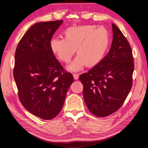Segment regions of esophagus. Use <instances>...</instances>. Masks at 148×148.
<instances>
[{"instance_id":"34e87169","label":"esophagus","mask_w":148,"mask_h":148,"mask_svg":"<svg viewBox=\"0 0 148 148\" xmlns=\"http://www.w3.org/2000/svg\"><path fill=\"white\" fill-rule=\"evenodd\" d=\"M73 75L74 79H75V80H77V79H79V74H77V73H74Z\"/></svg>"}]
</instances>
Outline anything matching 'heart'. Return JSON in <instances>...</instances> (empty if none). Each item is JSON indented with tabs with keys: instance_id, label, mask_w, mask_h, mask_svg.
Wrapping results in <instances>:
<instances>
[{
	"instance_id": "heart-1",
	"label": "heart",
	"mask_w": 148,
	"mask_h": 148,
	"mask_svg": "<svg viewBox=\"0 0 148 148\" xmlns=\"http://www.w3.org/2000/svg\"><path fill=\"white\" fill-rule=\"evenodd\" d=\"M64 38H52L49 46L60 60L68 63L76 53L78 54L67 69L79 71L86 64L96 66L104 58L110 43L109 31L103 26H74L66 28Z\"/></svg>"
}]
</instances>
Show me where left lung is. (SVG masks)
Wrapping results in <instances>:
<instances>
[{"instance_id":"left-lung-1","label":"left lung","mask_w":148,"mask_h":148,"mask_svg":"<svg viewBox=\"0 0 148 148\" xmlns=\"http://www.w3.org/2000/svg\"><path fill=\"white\" fill-rule=\"evenodd\" d=\"M112 26L113 39L108 53L79 77L87 107L98 117H105L117 111L133 85L134 66L131 46L117 26L114 23Z\"/></svg>"}]
</instances>
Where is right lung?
<instances>
[{
    "instance_id": "obj_1",
    "label": "right lung",
    "mask_w": 148,
    "mask_h": 148,
    "mask_svg": "<svg viewBox=\"0 0 148 148\" xmlns=\"http://www.w3.org/2000/svg\"><path fill=\"white\" fill-rule=\"evenodd\" d=\"M62 23H36L23 36L15 51L14 77L20 101L28 112L43 120H52L58 114L74 81L49 46Z\"/></svg>"
}]
</instances>
